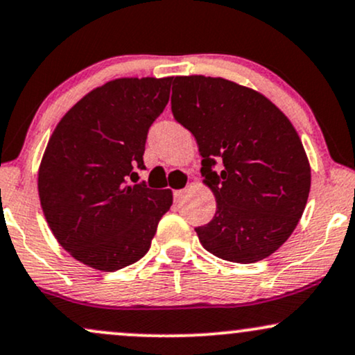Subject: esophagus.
<instances>
[{
	"instance_id": "34e87169",
	"label": "esophagus",
	"mask_w": 355,
	"mask_h": 355,
	"mask_svg": "<svg viewBox=\"0 0 355 355\" xmlns=\"http://www.w3.org/2000/svg\"><path fill=\"white\" fill-rule=\"evenodd\" d=\"M182 196H183V190H175V191H173V200H175V203L180 202Z\"/></svg>"
}]
</instances>
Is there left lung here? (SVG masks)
<instances>
[{
  "label": "left lung",
  "mask_w": 355,
  "mask_h": 355,
  "mask_svg": "<svg viewBox=\"0 0 355 355\" xmlns=\"http://www.w3.org/2000/svg\"><path fill=\"white\" fill-rule=\"evenodd\" d=\"M172 114L193 134L216 198L213 220L195 228L200 243L226 261L268 258L309 196L311 166L293 123L253 89L205 76L173 79Z\"/></svg>",
  "instance_id": "8db88e82"
}]
</instances>
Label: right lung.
I'll use <instances>...</instances> for the list:
<instances>
[{
  "mask_svg": "<svg viewBox=\"0 0 355 355\" xmlns=\"http://www.w3.org/2000/svg\"><path fill=\"white\" fill-rule=\"evenodd\" d=\"M172 80H110L83 97L51 135L37 177L42 211L59 245L94 270L139 261L172 207L170 190L130 183L145 168L148 129Z\"/></svg>",
  "mask_w": 355,
  "mask_h": 355,
  "instance_id": "1",
  "label": "right lung"
}]
</instances>
